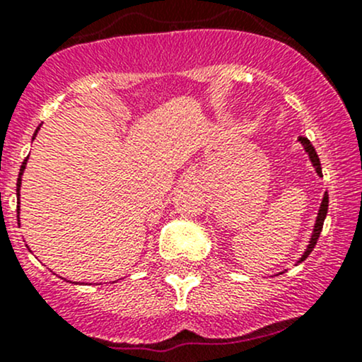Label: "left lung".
<instances>
[{
	"label": "left lung",
	"instance_id": "left-lung-1",
	"mask_svg": "<svg viewBox=\"0 0 362 362\" xmlns=\"http://www.w3.org/2000/svg\"><path fill=\"white\" fill-rule=\"evenodd\" d=\"M298 141H300V145L304 146V150L307 151V155H309V158H310V162H313L314 169H316L317 176H321V177H322V173H321V162H320V157H317L316 150H314L313 143H310L309 139H307V138H302V136H300V138H298ZM326 214H328V193H325V197H322V202H321V205H320V212H317L316 224H314V229H313V235H310L309 245H307V248L304 250V254H302V257L298 259V262H297V264L304 262V260L310 255V252H313V248L316 247L317 238H320V235H321L322 223H325Z\"/></svg>",
	"mask_w": 362,
	"mask_h": 362
}]
</instances>
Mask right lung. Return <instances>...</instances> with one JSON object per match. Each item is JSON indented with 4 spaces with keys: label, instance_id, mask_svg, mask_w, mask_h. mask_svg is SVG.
I'll return each instance as SVG.
<instances>
[{
    "label": "right lung",
    "instance_id": "1",
    "mask_svg": "<svg viewBox=\"0 0 362 362\" xmlns=\"http://www.w3.org/2000/svg\"><path fill=\"white\" fill-rule=\"evenodd\" d=\"M40 127H41V126H40ZM40 127H37V129H36V133H34L33 139L36 138V134H37V131H40ZM27 158H29V157H27ZM27 158H25L24 162H22V165H21V173H18V180H17V198H18V204H21V185H22V174H24V170H25V165H27ZM18 212H21V205H18V207H17V214H18ZM17 219H18V217H17ZM18 224H21V223H18Z\"/></svg>",
    "mask_w": 362,
    "mask_h": 362
}]
</instances>
